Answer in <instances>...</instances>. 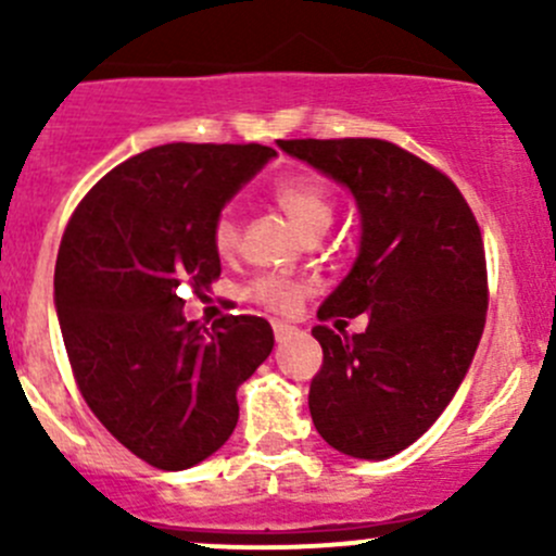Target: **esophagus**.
<instances>
[{"instance_id": "obj_1", "label": "esophagus", "mask_w": 556, "mask_h": 556, "mask_svg": "<svg viewBox=\"0 0 556 556\" xmlns=\"http://www.w3.org/2000/svg\"><path fill=\"white\" fill-rule=\"evenodd\" d=\"M274 328V336H277V341H285L288 336H293V328H290L288 323H271Z\"/></svg>"}]
</instances>
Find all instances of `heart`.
<instances>
[{
  "label": "heart",
  "instance_id": "obj_1",
  "mask_svg": "<svg viewBox=\"0 0 556 556\" xmlns=\"http://www.w3.org/2000/svg\"><path fill=\"white\" fill-rule=\"evenodd\" d=\"M271 199L290 217V223L301 233H306V237L309 233H323L330 226V220H333V193L312 172L282 174L271 185ZM212 247L223 257L233 255L239 250V220L233 215V210H223L215 217V223H212ZM306 290H309V285L301 282V279L282 277V274H263V277H257L247 288V295L255 304L266 306V309L285 312L295 301L304 299Z\"/></svg>",
  "mask_w": 556,
  "mask_h": 556
}]
</instances>
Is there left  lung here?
Returning <instances> with one entry per match:
<instances>
[{"label":"left lung","instance_id":"8db88e82","mask_svg":"<svg viewBox=\"0 0 556 556\" xmlns=\"http://www.w3.org/2000/svg\"><path fill=\"white\" fill-rule=\"evenodd\" d=\"M279 148L346 185L363 226L355 266L317 317L371 323L355 336L312 328V422L341 454L387 459L441 417L476 355L490 304L479 223L444 172L387 139Z\"/></svg>","mask_w":556,"mask_h":556}]
</instances>
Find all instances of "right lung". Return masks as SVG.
<instances>
[{
    "label": "right lung",
    "mask_w": 556,
    "mask_h": 556,
    "mask_svg": "<svg viewBox=\"0 0 556 556\" xmlns=\"http://www.w3.org/2000/svg\"><path fill=\"white\" fill-rule=\"evenodd\" d=\"M274 150L172 142L106 172L72 212L55 257V312L72 374L99 422L148 465L185 470L239 422V384L271 355V325L182 317L179 288L220 277L212 223Z\"/></svg>",
    "instance_id": "right-lung-1"
}]
</instances>
